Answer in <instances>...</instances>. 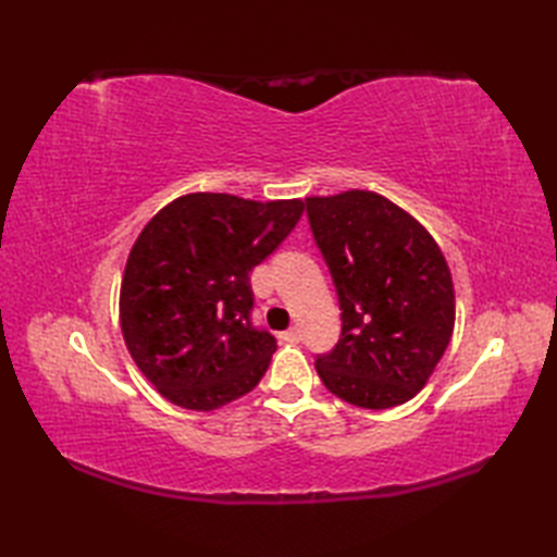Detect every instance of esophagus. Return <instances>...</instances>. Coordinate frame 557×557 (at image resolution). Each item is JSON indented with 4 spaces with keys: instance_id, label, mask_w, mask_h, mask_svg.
Listing matches in <instances>:
<instances>
[{
    "instance_id": "esophagus-1",
    "label": "esophagus",
    "mask_w": 557,
    "mask_h": 557,
    "mask_svg": "<svg viewBox=\"0 0 557 557\" xmlns=\"http://www.w3.org/2000/svg\"><path fill=\"white\" fill-rule=\"evenodd\" d=\"M282 339L289 342V345H297V342L301 339V330L299 327H289L287 333H282Z\"/></svg>"
}]
</instances>
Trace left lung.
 <instances>
[{
	"label": "left lung",
	"mask_w": 557,
	"mask_h": 557,
	"mask_svg": "<svg viewBox=\"0 0 557 557\" xmlns=\"http://www.w3.org/2000/svg\"><path fill=\"white\" fill-rule=\"evenodd\" d=\"M315 246L333 275L342 333L315 371L363 409L405 405L429 381L455 327V289L433 236L373 191L306 198Z\"/></svg>",
	"instance_id": "8db88e82"
}]
</instances>
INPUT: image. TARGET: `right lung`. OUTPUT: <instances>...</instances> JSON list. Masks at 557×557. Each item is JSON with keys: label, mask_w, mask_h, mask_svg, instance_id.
Segmentation results:
<instances>
[{"label": "right lung", "mask_w": 557, "mask_h": 557, "mask_svg": "<svg viewBox=\"0 0 557 557\" xmlns=\"http://www.w3.org/2000/svg\"><path fill=\"white\" fill-rule=\"evenodd\" d=\"M304 200L188 194L128 253L120 318L136 366L172 405L212 411L251 393L277 339L251 321V270L297 227Z\"/></svg>", "instance_id": "add662e5"}]
</instances>
